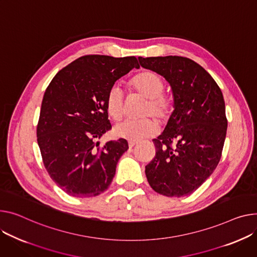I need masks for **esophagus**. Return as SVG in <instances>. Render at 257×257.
I'll list each match as a JSON object with an SVG mask.
<instances>
[{
    "mask_svg": "<svg viewBox=\"0 0 257 257\" xmlns=\"http://www.w3.org/2000/svg\"><path fill=\"white\" fill-rule=\"evenodd\" d=\"M128 145H129V148L132 149V148H134L136 145H138V142H131V141H130V142L128 143Z\"/></svg>",
    "mask_w": 257,
    "mask_h": 257,
    "instance_id": "obj_1",
    "label": "esophagus"
}]
</instances>
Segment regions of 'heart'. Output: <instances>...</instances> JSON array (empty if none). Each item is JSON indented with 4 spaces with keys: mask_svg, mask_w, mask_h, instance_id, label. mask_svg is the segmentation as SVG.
Instances as JSON below:
<instances>
[{
    "mask_svg": "<svg viewBox=\"0 0 257 257\" xmlns=\"http://www.w3.org/2000/svg\"><path fill=\"white\" fill-rule=\"evenodd\" d=\"M130 87L144 98L147 103L144 105L143 115L154 116L159 122H166L172 114V99L163 94L165 81L158 73L145 70L134 75L130 81ZM105 108L107 114L118 121L124 114V96L117 85H112L105 98ZM158 125L155 119L145 117L139 121H124L115 125L113 134L118 139L138 142L156 134Z\"/></svg>",
    "mask_w": 257,
    "mask_h": 257,
    "instance_id": "obj_1",
    "label": "heart"
}]
</instances>
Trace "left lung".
<instances>
[{"instance_id":"1","label":"left lung","mask_w":257,"mask_h":257,"mask_svg":"<svg viewBox=\"0 0 257 257\" xmlns=\"http://www.w3.org/2000/svg\"><path fill=\"white\" fill-rule=\"evenodd\" d=\"M142 67L163 76L174 95V111L157 139L156 156L146 166L150 186L168 197L193 193L217 167L227 118L223 95L194 61L179 57H139Z\"/></svg>"}]
</instances>
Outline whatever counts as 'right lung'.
I'll return each instance as SVG.
<instances>
[{
    "instance_id": "1",
    "label": "right lung",
    "mask_w": 257,
    "mask_h": 257,
    "mask_svg": "<svg viewBox=\"0 0 257 257\" xmlns=\"http://www.w3.org/2000/svg\"><path fill=\"white\" fill-rule=\"evenodd\" d=\"M135 57L89 55L64 67L50 81L40 109L37 142L48 175L74 197H92L109 187L124 139L99 147L111 125L105 98L114 82L133 68Z\"/></svg>"
}]
</instances>
